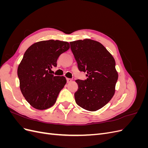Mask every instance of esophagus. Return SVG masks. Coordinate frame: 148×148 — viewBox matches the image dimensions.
<instances>
[{"mask_svg":"<svg viewBox=\"0 0 148 148\" xmlns=\"http://www.w3.org/2000/svg\"><path fill=\"white\" fill-rule=\"evenodd\" d=\"M66 82H67V83H70L72 82V79H71V78H66Z\"/></svg>","mask_w":148,"mask_h":148,"instance_id":"1","label":"esophagus"}]
</instances>
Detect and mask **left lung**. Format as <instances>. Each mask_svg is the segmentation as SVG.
<instances>
[{"instance_id":"8db88e82","label":"left lung","mask_w":148,"mask_h":148,"mask_svg":"<svg viewBox=\"0 0 148 148\" xmlns=\"http://www.w3.org/2000/svg\"><path fill=\"white\" fill-rule=\"evenodd\" d=\"M71 50L80 71L86 72L85 80L77 79L78 89L75 93L77 104L89 111L100 109L115 93L118 73L115 62L100 42L91 39L70 42Z\"/></svg>"}]
</instances>
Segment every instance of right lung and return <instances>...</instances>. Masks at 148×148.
Masks as SVG:
<instances>
[{
  "mask_svg": "<svg viewBox=\"0 0 148 148\" xmlns=\"http://www.w3.org/2000/svg\"><path fill=\"white\" fill-rule=\"evenodd\" d=\"M69 48L67 42L48 40L33 44L25 52L17 74L22 95L34 108L44 110L55 104L66 80L48 70L57 66L58 58Z\"/></svg>",
  "mask_w": 148,
  "mask_h": 148,
  "instance_id": "1",
  "label": "right lung"
}]
</instances>
